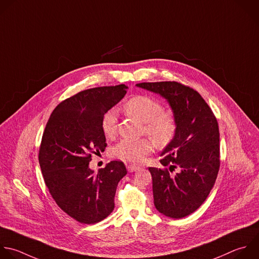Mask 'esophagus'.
I'll return each instance as SVG.
<instances>
[{"instance_id":"34e87169","label":"esophagus","mask_w":259,"mask_h":259,"mask_svg":"<svg viewBox=\"0 0 259 259\" xmlns=\"http://www.w3.org/2000/svg\"><path fill=\"white\" fill-rule=\"evenodd\" d=\"M140 168L139 165H136V164H128L127 165V169L128 171H130V173H132V171H135V170H138Z\"/></svg>"}]
</instances>
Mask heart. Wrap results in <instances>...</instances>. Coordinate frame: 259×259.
<instances>
[{
    "mask_svg": "<svg viewBox=\"0 0 259 259\" xmlns=\"http://www.w3.org/2000/svg\"><path fill=\"white\" fill-rule=\"evenodd\" d=\"M162 105L158 101L147 96H136L124 105V111L144 123V131L159 146L167 145L173 140L177 131L175 117L167 112H162ZM102 129L109 138L115 135L117 131L116 110H110L104 115ZM153 148L154 143L148 138L122 139L113 148V154L123 160L140 162Z\"/></svg>",
    "mask_w": 259,
    "mask_h": 259,
    "instance_id": "b5f03b06",
    "label": "heart"
}]
</instances>
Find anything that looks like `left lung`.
Segmentation results:
<instances>
[{
  "instance_id": "left-lung-1",
  "label": "left lung",
  "mask_w": 259,
  "mask_h": 259,
  "mask_svg": "<svg viewBox=\"0 0 259 259\" xmlns=\"http://www.w3.org/2000/svg\"><path fill=\"white\" fill-rule=\"evenodd\" d=\"M136 86L165 99L176 119L175 137L160 154L164 168L148 169L155 208L165 217L182 219L204 202L215 183L220 169L218 121L202 97L189 86L176 81ZM175 168L180 171L171 176Z\"/></svg>"
}]
</instances>
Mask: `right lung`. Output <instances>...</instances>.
Masks as SVG:
<instances>
[{
  "mask_svg": "<svg viewBox=\"0 0 259 259\" xmlns=\"http://www.w3.org/2000/svg\"><path fill=\"white\" fill-rule=\"evenodd\" d=\"M127 89L103 86L63 101L42 134L38 161L45 183L59 207L79 223L96 224L111 214L118 183L127 174L121 160H112L98 174L90 167L92 154L107 146L103 117Z\"/></svg>",
  "mask_w": 259,
  "mask_h": 259,
  "instance_id": "1",
  "label": "right lung"
}]
</instances>
